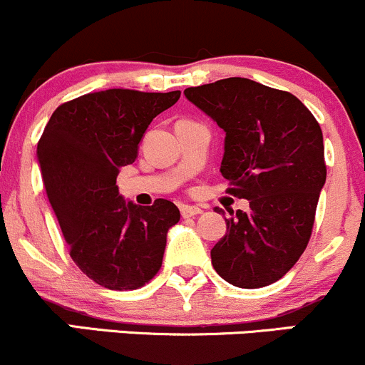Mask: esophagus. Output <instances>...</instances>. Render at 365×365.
Here are the masks:
<instances>
[{"mask_svg": "<svg viewBox=\"0 0 365 365\" xmlns=\"http://www.w3.org/2000/svg\"><path fill=\"white\" fill-rule=\"evenodd\" d=\"M202 208L200 207H195V205H182L181 207V215L182 217H195V215H200L202 214Z\"/></svg>", "mask_w": 365, "mask_h": 365, "instance_id": "obj_1", "label": "esophagus"}]
</instances>
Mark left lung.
I'll list each match as a JSON object with an SVG mask.
<instances>
[{
  "instance_id": "1",
  "label": "left lung",
  "mask_w": 365,
  "mask_h": 365,
  "mask_svg": "<svg viewBox=\"0 0 365 365\" xmlns=\"http://www.w3.org/2000/svg\"><path fill=\"white\" fill-rule=\"evenodd\" d=\"M187 100L226 133L220 172L250 210L215 207L227 231L212 265L237 288H262L297 264L312 235L326 182L322 130L292 93L243 77L187 88Z\"/></svg>"
}]
</instances>
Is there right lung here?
Masks as SVG:
<instances>
[{"label":"right lung","mask_w":365,"mask_h":365,"mask_svg":"<svg viewBox=\"0 0 365 365\" xmlns=\"http://www.w3.org/2000/svg\"><path fill=\"white\" fill-rule=\"evenodd\" d=\"M181 91L106 89L53 112L38 143V162L71 257L108 289H136L162 267L167 232L179 208L158 198L139 207L118 195L117 175L138 158L139 143Z\"/></svg>","instance_id":"obj_1"}]
</instances>
